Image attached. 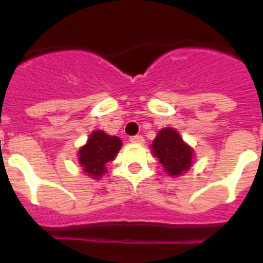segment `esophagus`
I'll use <instances>...</instances> for the list:
<instances>
[{
	"label": "esophagus",
	"instance_id": "34e87169",
	"mask_svg": "<svg viewBox=\"0 0 263 263\" xmlns=\"http://www.w3.org/2000/svg\"><path fill=\"white\" fill-rule=\"evenodd\" d=\"M129 140H131L132 143L140 144L144 142V138L142 135H135V136H131V138H129Z\"/></svg>",
	"mask_w": 263,
	"mask_h": 263
}]
</instances>
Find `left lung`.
Returning a JSON list of instances; mask_svg holds the SVG:
<instances>
[{
	"label": "left lung",
	"instance_id": "left-lung-1",
	"mask_svg": "<svg viewBox=\"0 0 263 263\" xmlns=\"http://www.w3.org/2000/svg\"><path fill=\"white\" fill-rule=\"evenodd\" d=\"M153 156L158 158L169 176H180L191 168L194 150L173 128H164L152 144Z\"/></svg>",
	"mask_w": 263,
	"mask_h": 263
}]
</instances>
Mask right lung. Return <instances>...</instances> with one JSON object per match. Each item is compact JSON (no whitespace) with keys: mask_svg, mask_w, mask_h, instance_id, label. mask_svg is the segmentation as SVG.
<instances>
[{"mask_svg":"<svg viewBox=\"0 0 263 263\" xmlns=\"http://www.w3.org/2000/svg\"><path fill=\"white\" fill-rule=\"evenodd\" d=\"M121 144L117 136L107 135L103 131L91 132L87 143L78 153L79 164L92 179H101V176L106 173V164L115 160Z\"/></svg>","mask_w":263,"mask_h":263,"instance_id":"obj_1","label":"right lung"}]
</instances>
